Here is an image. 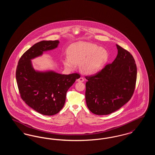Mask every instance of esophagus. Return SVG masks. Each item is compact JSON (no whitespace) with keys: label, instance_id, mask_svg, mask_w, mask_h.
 I'll use <instances>...</instances> for the list:
<instances>
[{"label":"esophagus","instance_id":"1","mask_svg":"<svg viewBox=\"0 0 155 155\" xmlns=\"http://www.w3.org/2000/svg\"><path fill=\"white\" fill-rule=\"evenodd\" d=\"M84 81V78L83 77H80L77 80V81L78 82H83Z\"/></svg>","mask_w":155,"mask_h":155}]
</instances>
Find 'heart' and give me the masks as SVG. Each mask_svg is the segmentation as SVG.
Here are the masks:
<instances>
[{"instance_id":"1","label":"heart","mask_w":155,"mask_h":155,"mask_svg":"<svg viewBox=\"0 0 155 155\" xmlns=\"http://www.w3.org/2000/svg\"><path fill=\"white\" fill-rule=\"evenodd\" d=\"M68 59L63 61V64L68 70H73L76 64L80 63L81 71L91 74L98 71L108 59V52L97 45L81 42L70 45L67 49Z\"/></svg>"}]
</instances>
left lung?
<instances>
[{"mask_svg": "<svg viewBox=\"0 0 155 155\" xmlns=\"http://www.w3.org/2000/svg\"><path fill=\"white\" fill-rule=\"evenodd\" d=\"M118 54L112 63L100 71L86 76L85 99L89 110L107 115L120 109L133 96L137 68L132 54L116 45Z\"/></svg>", "mask_w": 155, "mask_h": 155, "instance_id": "obj_1", "label": "left lung"}]
</instances>
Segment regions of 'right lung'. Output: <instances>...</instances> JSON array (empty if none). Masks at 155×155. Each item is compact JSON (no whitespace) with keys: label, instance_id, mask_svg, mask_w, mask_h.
Wrapping results in <instances>:
<instances>
[{"label":"right lung","instance_id":"right-lung-1","mask_svg":"<svg viewBox=\"0 0 155 155\" xmlns=\"http://www.w3.org/2000/svg\"><path fill=\"white\" fill-rule=\"evenodd\" d=\"M59 41H42L34 45L19 60L15 77L21 97L40 114L52 116L63 107L68 89L80 78L78 73L64 75L53 71H35L31 60L58 47Z\"/></svg>","mask_w":155,"mask_h":155}]
</instances>
